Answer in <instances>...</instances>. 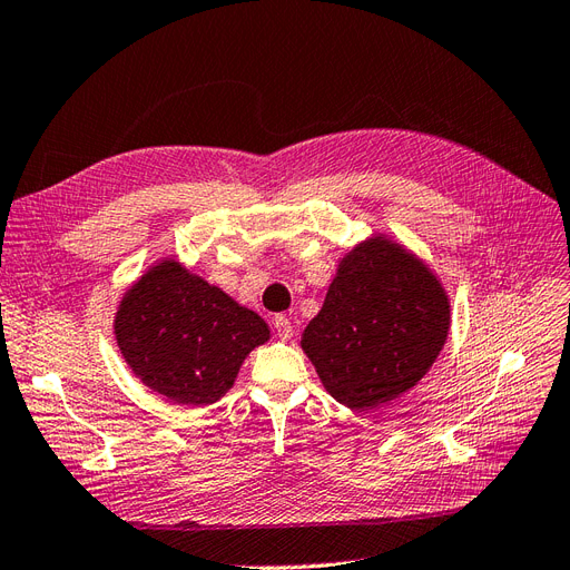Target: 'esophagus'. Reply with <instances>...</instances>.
<instances>
[{"mask_svg":"<svg viewBox=\"0 0 570 570\" xmlns=\"http://www.w3.org/2000/svg\"><path fill=\"white\" fill-rule=\"evenodd\" d=\"M274 328H277V336H279L282 341H291L293 326H291V320H288V317H284V315L274 317Z\"/></svg>","mask_w":570,"mask_h":570,"instance_id":"34e87169","label":"esophagus"}]
</instances>
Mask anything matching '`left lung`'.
Segmentation results:
<instances>
[{"instance_id":"left-lung-1","label":"left lung","mask_w":570,"mask_h":570,"mask_svg":"<svg viewBox=\"0 0 570 570\" xmlns=\"http://www.w3.org/2000/svg\"><path fill=\"white\" fill-rule=\"evenodd\" d=\"M450 296L435 272L385 234L338 261L303 353L334 400L374 410L412 391L450 334Z\"/></svg>"}]
</instances>
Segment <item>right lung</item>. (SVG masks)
I'll list each match as a JSON object with an SVG mask.
<instances>
[{"mask_svg":"<svg viewBox=\"0 0 570 570\" xmlns=\"http://www.w3.org/2000/svg\"><path fill=\"white\" fill-rule=\"evenodd\" d=\"M114 334L144 385L200 407L232 389L253 347L269 341V326L219 286L163 258L122 293Z\"/></svg>","mask_w":570,"mask_h":570,"instance_id":"add662e5","label":"right lung"}]
</instances>
